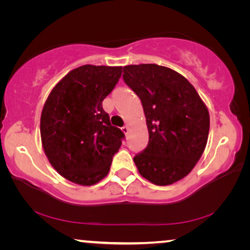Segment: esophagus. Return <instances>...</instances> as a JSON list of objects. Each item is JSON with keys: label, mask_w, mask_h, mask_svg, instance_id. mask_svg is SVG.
Segmentation results:
<instances>
[{"label": "esophagus", "mask_w": 250, "mask_h": 250, "mask_svg": "<svg viewBox=\"0 0 250 250\" xmlns=\"http://www.w3.org/2000/svg\"><path fill=\"white\" fill-rule=\"evenodd\" d=\"M121 130H122V132H124L125 134H126V133L129 132V126H128V125H125V126H122Z\"/></svg>", "instance_id": "1"}]
</instances>
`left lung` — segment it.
Segmentation results:
<instances>
[{
	"label": "left lung",
	"mask_w": 250,
	"mask_h": 250,
	"mask_svg": "<svg viewBox=\"0 0 250 250\" xmlns=\"http://www.w3.org/2000/svg\"><path fill=\"white\" fill-rule=\"evenodd\" d=\"M124 80L140 98L149 143L133 158L140 174L170 185L188 174L205 150L209 113L191 83L155 64L124 67Z\"/></svg>",
	"instance_id": "left-lung-1"
}]
</instances>
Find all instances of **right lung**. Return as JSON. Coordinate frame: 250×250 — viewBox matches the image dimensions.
<instances>
[{
  "mask_svg": "<svg viewBox=\"0 0 250 250\" xmlns=\"http://www.w3.org/2000/svg\"><path fill=\"white\" fill-rule=\"evenodd\" d=\"M122 67L83 65L50 91L41 116L46 156L62 177L90 186L108 174L125 134L110 124L103 101L121 77Z\"/></svg>",
  "mask_w": 250,
  "mask_h": 250,
  "instance_id": "obj_1",
  "label": "right lung"
}]
</instances>
